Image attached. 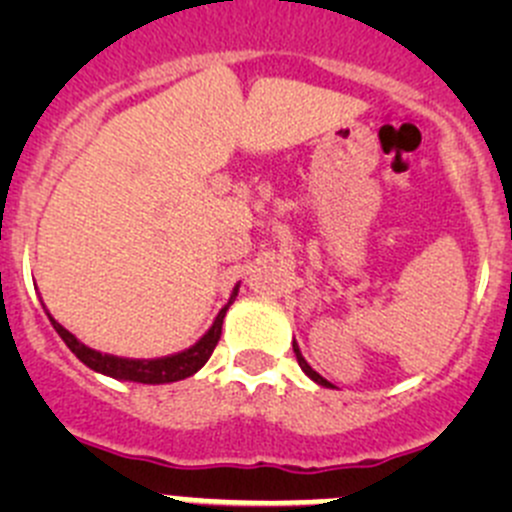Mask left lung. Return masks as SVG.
<instances>
[{"mask_svg":"<svg viewBox=\"0 0 512 512\" xmlns=\"http://www.w3.org/2000/svg\"><path fill=\"white\" fill-rule=\"evenodd\" d=\"M292 347H294V356H297L299 366H302V371H304V374H307V376H309V379H312V381H317V384H319V386H332V384H329V381H327V379H324V376H322V374H317V371H314V369H312V366H309V364H307V361H304V356H302V352H299L297 342H294V344H292Z\"/></svg>","mask_w":512,"mask_h":512,"instance_id":"obj_1","label":"left lung"}]
</instances>
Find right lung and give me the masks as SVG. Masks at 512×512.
<instances>
[{
    "instance_id": "1",
    "label": "right lung",
    "mask_w": 512,
    "mask_h": 512,
    "mask_svg": "<svg viewBox=\"0 0 512 512\" xmlns=\"http://www.w3.org/2000/svg\"><path fill=\"white\" fill-rule=\"evenodd\" d=\"M235 297H237V287H235V292H232L230 302H227L225 307L220 309V314L215 317L213 327H210L208 332L203 334V339H200V342H195L193 347L185 349V352L163 356V359H123V356L101 354V352H96V349L81 344L79 339H76L74 334L69 332V329L61 327V324L56 322V319L51 317L49 312H46V314H49V319H51V324H54L56 334H59V337L66 342V347H69L71 352L79 356V359L84 361L89 369L98 371V374L113 376V379L138 381V384H170V381L188 379V376H193L195 371L203 369L205 361L210 359V354H213L215 347H218L220 334H223L225 312H227V307H230L232 299H235Z\"/></svg>"
}]
</instances>
